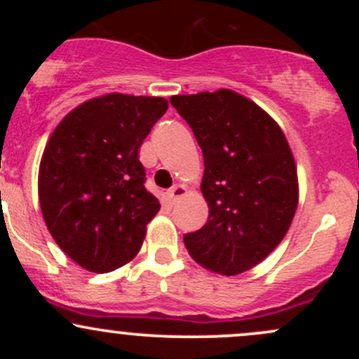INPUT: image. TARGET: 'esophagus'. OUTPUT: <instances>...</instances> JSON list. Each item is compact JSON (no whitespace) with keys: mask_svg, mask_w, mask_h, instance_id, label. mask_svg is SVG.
Segmentation results:
<instances>
[{"mask_svg":"<svg viewBox=\"0 0 359 359\" xmlns=\"http://www.w3.org/2000/svg\"><path fill=\"white\" fill-rule=\"evenodd\" d=\"M187 194V189H185V185L182 184H177L174 185L172 189H168V191L165 192V199L168 201V204H174L179 197H182Z\"/></svg>","mask_w":359,"mask_h":359,"instance_id":"obj_1","label":"esophagus"}]
</instances>
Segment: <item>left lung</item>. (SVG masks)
Listing matches in <instances>:
<instances>
[{"mask_svg": "<svg viewBox=\"0 0 359 359\" xmlns=\"http://www.w3.org/2000/svg\"><path fill=\"white\" fill-rule=\"evenodd\" d=\"M204 156L208 222L184 236L204 269L240 275L280 245L299 204L294 155L282 128L257 102L219 89L172 96Z\"/></svg>", "mask_w": 359, "mask_h": 359, "instance_id": "1", "label": "left lung"}]
</instances>
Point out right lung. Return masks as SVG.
Wrapping results in <instances>:
<instances>
[{
	"label": "right lung",
	"instance_id": "obj_1",
	"mask_svg": "<svg viewBox=\"0 0 359 359\" xmlns=\"http://www.w3.org/2000/svg\"><path fill=\"white\" fill-rule=\"evenodd\" d=\"M163 97L111 93L74 108L45 145L39 170L43 221L82 269L108 273L131 262L160 211L138 151L165 114Z\"/></svg>",
	"mask_w": 359,
	"mask_h": 359
}]
</instances>
